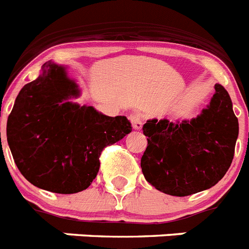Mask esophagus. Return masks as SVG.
<instances>
[{
  "mask_svg": "<svg viewBox=\"0 0 249 249\" xmlns=\"http://www.w3.org/2000/svg\"><path fill=\"white\" fill-rule=\"evenodd\" d=\"M129 120H131V123H132L133 129L136 131H140L142 128V117L140 116L139 113H132L129 116Z\"/></svg>",
  "mask_w": 249,
  "mask_h": 249,
  "instance_id": "34e87169",
  "label": "esophagus"
}]
</instances>
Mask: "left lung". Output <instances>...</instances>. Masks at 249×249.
<instances>
[{
	"mask_svg": "<svg viewBox=\"0 0 249 249\" xmlns=\"http://www.w3.org/2000/svg\"><path fill=\"white\" fill-rule=\"evenodd\" d=\"M214 88L210 103L195 118H154L143 124L142 173L157 190L188 196L214 186L228 171L239 126L228 92L220 84Z\"/></svg>",
	"mask_w": 249,
	"mask_h": 249,
	"instance_id": "8db88e82",
	"label": "left lung"
}]
</instances>
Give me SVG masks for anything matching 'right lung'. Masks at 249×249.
<instances>
[{
    "label": "right lung",
    "mask_w": 249,
    "mask_h": 249,
    "mask_svg": "<svg viewBox=\"0 0 249 249\" xmlns=\"http://www.w3.org/2000/svg\"><path fill=\"white\" fill-rule=\"evenodd\" d=\"M79 95L67 67L46 61L15 101L8 146L20 173L37 188L58 194L86 190L98 174L103 148L132 131L124 116L108 117L71 102Z\"/></svg>",
    "instance_id": "right-lung-1"
}]
</instances>
